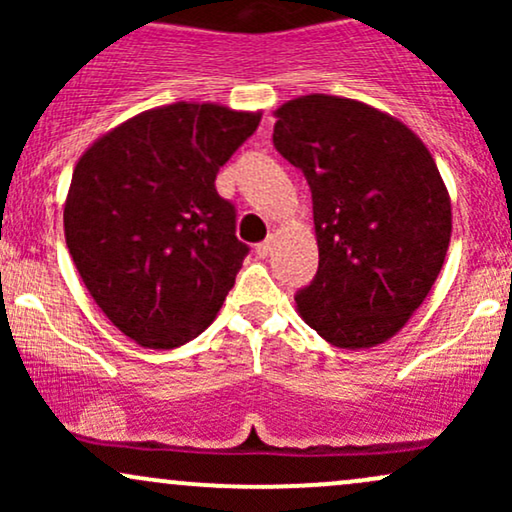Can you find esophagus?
<instances>
[{"instance_id": "obj_1", "label": "esophagus", "mask_w": 512, "mask_h": 512, "mask_svg": "<svg viewBox=\"0 0 512 512\" xmlns=\"http://www.w3.org/2000/svg\"><path fill=\"white\" fill-rule=\"evenodd\" d=\"M255 252H257V255H260V257H267L269 252H272V238H267V240H264V243L257 245Z\"/></svg>"}]
</instances>
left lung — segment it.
Instances as JSON below:
<instances>
[{
    "label": "left lung",
    "instance_id": "1",
    "mask_svg": "<svg viewBox=\"0 0 512 512\" xmlns=\"http://www.w3.org/2000/svg\"><path fill=\"white\" fill-rule=\"evenodd\" d=\"M274 146L308 180L320 267L296 310L325 342L370 349L436 284L452 233L448 187L426 144L354 98L310 93L276 110Z\"/></svg>",
    "mask_w": 512,
    "mask_h": 512
}]
</instances>
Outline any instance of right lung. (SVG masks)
<instances>
[{"label": "right lung", "instance_id": "right-lung-1", "mask_svg": "<svg viewBox=\"0 0 512 512\" xmlns=\"http://www.w3.org/2000/svg\"><path fill=\"white\" fill-rule=\"evenodd\" d=\"M262 113L178 101L98 137L74 166L64 238L81 281L125 337L175 349L214 322L248 245L216 173Z\"/></svg>", "mask_w": 512, "mask_h": 512}]
</instances>
